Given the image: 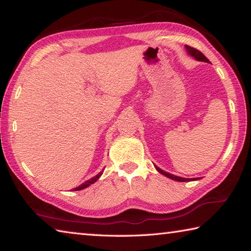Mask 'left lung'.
Returning <instances> with one entry per match:
<instances>
[{"label": "left lung", "mask_w": 251, "mask_h": 251, "mask_svg": "<svg viewBox=\"0 0 251 251\" xmlns=\"http://www.w3.org/2000/svg\"><path fill=\"white\" fill-rule=\"evenodd\" d=\"M186 49H187V51H188V53L190 54V55H192V56H195V58H196L197 60H199V61H204V62H210L209 59H207L206 56H205L204 54H203L200 50H198V49H196V48H193V47L187 46V45H186ZM156 169H157L160 174L165 175V176L168 177V178H170V179H174V180L181 181V182H182V181H189V180H190V179H188V178L178 177V176H175V175H172V174H169V173L164 172V170H162L160 168H158L157 166H156Z\"/></svg>", "instance_id": "left-lung-1"}]
</instances>
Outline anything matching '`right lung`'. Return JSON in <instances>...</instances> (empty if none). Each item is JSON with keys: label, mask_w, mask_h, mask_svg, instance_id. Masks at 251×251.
I'll use <instances>...</instances> for the list:
<instances>
[{"label": "right lung", "mask_w": 251, "mask_h": 251, "mask_svg": "<svg viewBox=\"0 0 251 251\" xmlns=\"http://www.w3.org/2000/svg\"><path fill=\"white\" fill-rule=\"evenodd\" d=\"M101 174H102V172H100V173H99L98 175H96V176H95V177H93V178H91V179H88V180H87V181H85L84 183H82V184H81V186H78V187H76V188H75V189H74V190H75V191H76V190H82V189H84V188H86V187H88V186H91V184H92V183H94V182H95V181L97 180V179H98L99 177H100V176H101Z\"/></svg>", "instance_id": "1"}]
</instances>
